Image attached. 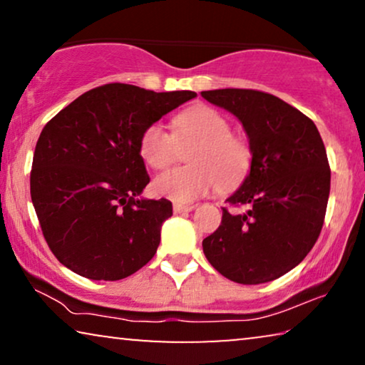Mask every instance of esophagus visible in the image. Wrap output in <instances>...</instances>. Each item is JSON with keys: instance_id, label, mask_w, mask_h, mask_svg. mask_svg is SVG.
<instances>
[{"instance_id": "1", "label": "esophagus", "mask_w": 365, "mask_h": 365, "mask_svg": "<svg viewBox=\"0 0 365 365\" xmlns=\"http://www.w3.org/2000/svg\"><path fill=\"white\" fill-rule=\"evenodd\" d=\"M194 209V206H184V204H174L173 211L174 214H186V212H191Z\"/></svg>"}]
</instances>
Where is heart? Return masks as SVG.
<instances>
[{"mask_svg":"<svg viewBox=\"0 0 365 365\" xmlns=\"http://www.w3.org/2000/svg\"><path fill=\"white\" fill-rule=\"evenodd\" d=\"M189 166L169 169L153 181V191L179 204H191L207 196L214 187H236L251 169V149L242 138L231 133V124L216 109L197 106L174 119V136L161 124L144 129L139 153L153 169L176 163L181 149Z\"/></svg>","mask_w":365,"mask_h":365,"instance_id":"obj_1","label":"heart"}]
</instances>
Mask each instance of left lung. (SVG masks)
<instances>
[{
  "mask_svg": "<svg viewBox=\"0 0 365 365\" xmlns=\"http://www.w3.org/2000/svg\"><path fill=\"white\" fill-rule=\"evenodd\" d=\"M201 96L241 121L251 171L222 209V221L202 241L211 266L239 284H264L302 262L319 234L331 191V169L316 124L272 94L212 89Z\"/></svg>",
  "mask_w": 365,
  "mask_h": 365,
  "instance_id": "obj_1",
  "label": "left lung"
}]
</instances>
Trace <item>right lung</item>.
Masks as SVG:
<instances>
[{"mask_svg":"<svg viewBox=\"0 0 365 365\" xmlns=\"http://www.w3.org/2000/svg\"><path fill=\"white\" fill-rule=\"evenodd\" d=\"M196 96L104 84L44 126L33 156L31 201L63 266L93 281H119L151 261L173 204L141 197L149 176L139 141L148 126Z\"/></svg>","mask_w":365,"mask_h":365,"instance_id":"add662e5","label":"right lung"}]
</instances>
